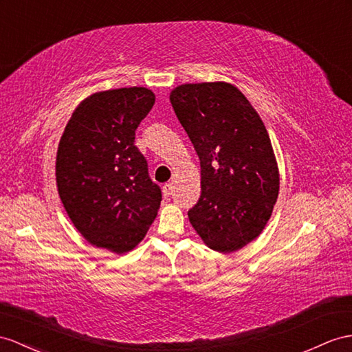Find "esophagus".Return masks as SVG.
Wrapping results in <instances>:
<instances>
[{"mask_svg":"<svg viewBox=\"0 0 352 352\" xmlns=\"http://www.w3.org/2000/svg\"><path fill=\"white\" fill-rule=\"evenodd\" d=\"M162 192H164L165 197H169L170 193H173V184H170V183L164 184V187H162Z\"/></svg>","mask_w":352,"mask_h":352,"instance_id":"1","label":"esophagus"}]
</instances>
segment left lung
Here are the masks:
<instances>
[{"label":"left lung","instance_id":"left-lung-1","mask_svg":"<svg viewBox=\"0 0 352 352\" xmlns=\"http://www.w3.org/2000/svg\"><path fill=\"white\" fill-rule=\"evenodd\" d=\"M170 104L201 160V197L188 220L204 244L233 253L254 241L272 215L279 169L265 123L226 82L186 83Z\"/></svg>","mask_w":352,"mask_h":352}]
</instances>
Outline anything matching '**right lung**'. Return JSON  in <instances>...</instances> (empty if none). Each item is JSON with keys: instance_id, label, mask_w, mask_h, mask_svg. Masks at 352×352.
I'll use <instances>...</instances> for the list:
<instances>
[{"instance_id": "1", "label": "right lung", "mask_w": 352, "mask_h": 352, "mask_svg": "<svg viewBox=\"0 0 352 352\" xmlns=\"http://www.w3.org/2000/svg\"><path fill=\"white\" fill-rule=\"evenodd\" d=\"M155 99L137 86L95 92L77 105L58 146L56 187L69 220L89 244L114 254L140 244L160 206L133 144Z\"/></svg>"}]
</instances>
